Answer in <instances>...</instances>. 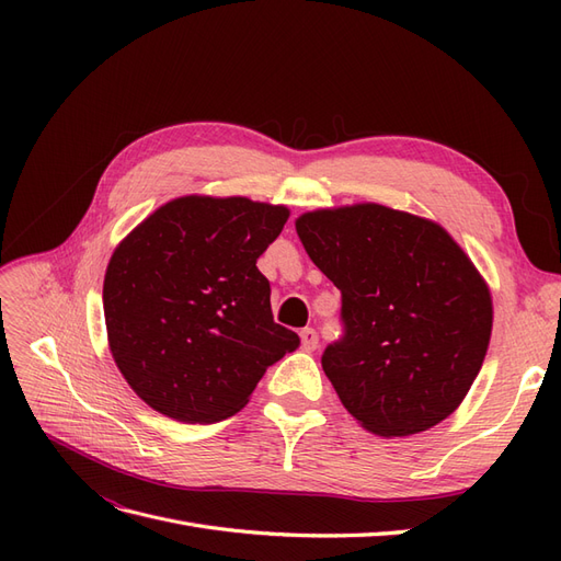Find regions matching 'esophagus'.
<instances>
[{
    "label": "esophagus",
    "instance_id": "34e87169",
    "mask_svg": "<svg viewBox=\"0 0 561 561\" xmlns=\"http://www.w3.org/2000/svg\"><path fill=\"white\" fill-rule=\"evenodd\" d=\"M299 336H301V346L307 348V351H316V348H318L320 339H318V332H316V330H311V328H304Z\"/></svg>",
    "mask_w": 561,
    "mask_h": 561
}]
</instances>
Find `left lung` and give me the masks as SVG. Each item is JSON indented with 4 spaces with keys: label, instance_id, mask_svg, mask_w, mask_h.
Masks as SVG:
<instances>
[{
    "label": "left lung",
    "instance_id": "8db88e82",
    "mask_svg": "<svg viewBox=\"0 0 561 561\" xmlns=\"http://www.w3.org/2000/svg\"><path fill=\"white\" fill-rule=\"evenodd\" d=\"M287 217L241 196L178 198L114 250L103 287L110 348L151 410L184 423L229 419L299 346L271 316L257 268Z\"/></svg>",
    "mask_w": 561,
    "mask_h": 561
}]
</instances>
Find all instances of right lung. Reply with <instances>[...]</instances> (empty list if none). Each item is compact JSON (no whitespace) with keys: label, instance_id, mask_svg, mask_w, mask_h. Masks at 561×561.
<instances>
[{"label":"right lung","instance_id":"obj_1","mask_svg":"<svg viewBox=\"0 0 561 561\" xmlns=\"http://www.w3.org/2000/svg\"><path fill=\"white\" fill-rule=\"evenodd\" d=\"M313 264L342 293V336L322 353L339 400L371 433L447 419L482 367L491 297L451 236L377 203L297 219Z\"/></svg>","mask_w":561,"mask_h":561}]
</instances>
